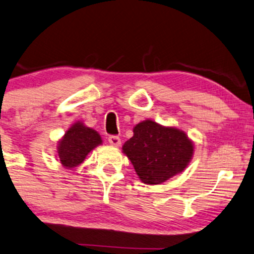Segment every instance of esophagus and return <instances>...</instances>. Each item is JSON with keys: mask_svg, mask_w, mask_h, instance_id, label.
I'll return each mask as SVG.
<instances>
[{"mask_svg": "<svg viewBox=\"0 0 254 254\" xmlns=\"http://www.w3.org/2000/svg\"><path fill=\"white\" fill-rule=\"evenodd\" d=\"M109 143L114 146H119L121 145V138H119L118 136H110Z\"/></svg>", "mask_w": 254, "mask_h": 254, "instance_id": "esophagus-1", "label": "esophagus"}]
</instances>
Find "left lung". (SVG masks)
<instances>
[{
    "instance_id": "obj_1",
    "label": "left lung",
    "mask_w": 254,
    "mask_h": 254,
    "mask_svg": "<svg viewBox=\"0 0 254 254\" xmlns=\"http://www.w3.org/2000/svg\"><path fill=\"white\" fill-rule=\"evenodd\" d=\"M122 149L145 185H161L182 173L194 154L193 142L185 131L151 119L137 124Z\"/></svg>"
}]
</instances>
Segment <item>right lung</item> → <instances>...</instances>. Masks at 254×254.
Returning <instances> with one entry per match:
<instances>
[{"instance_id":"add662e5","label":"right lung","mask_w":254,"mask_h":254,"mask_svg":"<svg viewBox=\"0 0 254 254\" xmlns=\"http://www.w3.org/2000/svg\"><path fill=\"white\" fill-rule=\"evenodd\" d=\"M103 143L96 130L85 127L82 122H75L66 131L58 144V155L64 167H78L94 148Z\"/></svg>"}]
</instances>
